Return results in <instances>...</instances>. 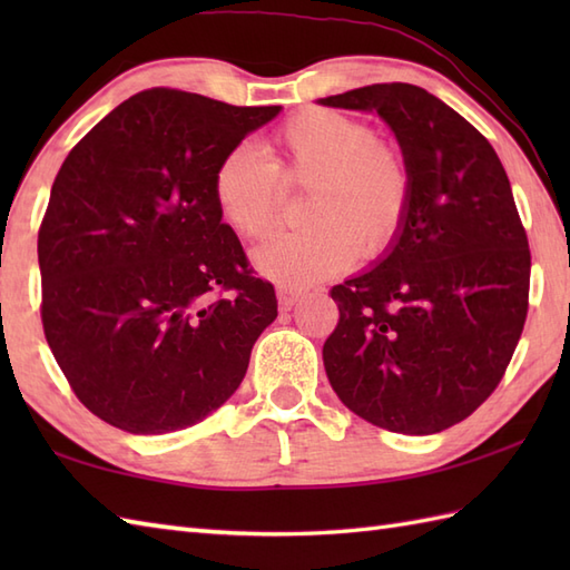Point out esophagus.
Here are the masks:
<instances>
[{"mask_svg": "<svg viewBox=\"0 0 570 570\" xmlns=\"http://www.w3.org/2000/svg\"><path fill=\"white\" fill-rule=\"evenodd\" d=\"M301 294H304V292H301V288H296V286H278V288H276L278 308H282V311H292V306L301 298Z\"/></svg>", "mask_w": 570, "mask_h": 570, "instance_id": "esophagus-1", "label": "esophagus"}]
</instances>
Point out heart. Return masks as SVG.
<instances>
[{
	"label": "heart",
	"mask_w": 570,
	"mask_h": 570,
	"mask_svg": "<svg viewBox=\"0 0 570 570\" xmlns=\"http://www.w3.org/2000/svg\"><path fill=\"white\" fill-rule=\"evenodd\" d=\"M274 161L237 144L215 166L213 200L242 237L276 223L282 180L311 186L306 227L278 233L254 249V264L284 284H311L355 262L357 247L377 257L394 245L411 205L404 151L374 127L325 107L288 117L272 137Z\"/></svg>",
	"instance_id": "1"
}]
</instances>
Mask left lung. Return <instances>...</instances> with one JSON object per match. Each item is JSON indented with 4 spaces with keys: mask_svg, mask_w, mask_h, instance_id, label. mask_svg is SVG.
Listing matches in <instances>:
<instances>
[{
    "mask_svg": "<svg viewBox=\"0 0 570 570\" xmlns=\"http://www.w3.org/2000/svg\"><path fill=\"white\" fill-rule=\"evenodd\" d=\"M377 112L396 135L411 205L380 264L331 288L341 311L323 365L374 426L429 435L498 390L529 308L531 252L492 144L435 95L377 82L321 100Z\"/></svg>",
    "mask_w": 570,
    "mask_h": 570,
    "instance_id": "left-lung-1",
    "label": "left lung"
}]
</instances>
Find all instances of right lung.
Listing matches in <instances>:
<instances>
[{
  "mask_svg": "<svg viewBox=\"0 0 570 570\" xmlns=\"http://www.w3.org/2000/svg\"><path fill=\"white\" fill-rule=\"evenodd\" d=\"M278 110L141 90L60 166L39 229L43 333L110 426H193L245 380L276 294L217 213L213 174Z\"/></svg>",
  "mask_w": 570,
  "mask_h": 570,
  "instance_id": "1",
  "label": "right lung"
}]
</instances>
